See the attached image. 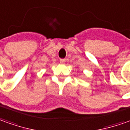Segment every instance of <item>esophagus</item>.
Here are the masks:
<instances>
[{
	"mask_svg": "<svg viewBox=\"0 0 130 130\" xmlns=\"http://www.w3.org/2000/svg\"><path fill=\"white\" fill-rule=\"evenodd\" d=\"M66 61V59H60V63H64Z\"/></svg>",
	"mask_w": 130,
	"mask_h": 130,
	"instance_id": "1",
	"label": "esophagus"
}]
</instances>
